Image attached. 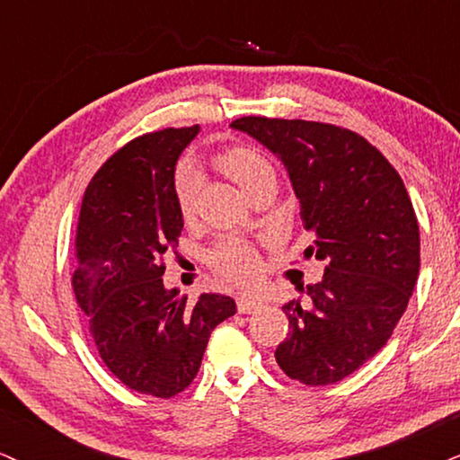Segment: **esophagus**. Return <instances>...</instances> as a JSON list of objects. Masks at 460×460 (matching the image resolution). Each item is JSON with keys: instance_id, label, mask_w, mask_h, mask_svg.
<instances>
[{"instance_id": "1", "label": "esophagus", "mask_w": 460, "mask_h": 460, "mask_svg": "<svg viewBox=\"0 0 460 460\" xmlns=\"http://www.w3.org/2000/svg\"><path fill=\"white\" fill-rule=\"evenodd\" d=\"M258 307H261V301L253 299V296H239V299H236V310H239L241 314H252Z\"/></svg>"}]
</instances>
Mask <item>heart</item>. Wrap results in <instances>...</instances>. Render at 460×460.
Returning a JSON list of instances; mask_svg holds the SVG:
<instances>
[{
    "label": "heart",
    "mask_w": 460,
    "mask_h": 460,
    "mask_svg": "<svg viewBox=\"0 0 460 460\" xmlns=\"http://www.w3.org/2000/svg\"><path fill=\"white\" fill-rule=\"evenodd\" d=\"M215 164L239 185L247 196L256 193L264 185L278 182V172L267 155L258 148L245 144H234L224 148L215 156ZM199 178L198 167L193 164H181L174 172V196L181 217L191 219L198 207L199 196ZM210 267L228 282L247 286L256 282L262 271V261L258 247L243 236H224L208 252Z\"/></svg>",
    "instance_id": "1"
}]
</instances>
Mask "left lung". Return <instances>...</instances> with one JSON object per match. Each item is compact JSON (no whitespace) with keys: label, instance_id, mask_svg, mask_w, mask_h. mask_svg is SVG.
Returning <instances> with one entry per match:
<instances>
[{"label":"left lung","instance_id":"1","mask_svg":"<svg viewBox=\"0 0 460 460\" xmlns=\"http://www.w3.org/2000/svg\"><path fill=\"white\" fill-rule=\"evenodd\" d=\"M232 128L282 159L299 198L304 252L325 261L305 301H288V338L275 359L304 385H332L375 358L390 340L418 282L420 228L402 178L349 128L284 118L243 116Z\"/></svg>","mask_w":460,"mask_h":460}]
</instances>
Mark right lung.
Instances as JSON below:
<instances>
[{"instance_id": "right-lung-1", "label": "right lung", "mask_w": 460, "mask_h": 460, "mask_svg": "<svg viewBox=\"0 0 460 460\" xmlns=\"http://www.w3.org/2000/svg\"><path fill=\"white\" fill-rule=\"evenodd\" d=\"M198 124L139 135L92 176L81 199L73 290L102 364L128 390L172 398L196 379L210 332L236 312L226 295L196 304L164 286L182 217L176 161Z\"/></svg>"}]
</instances>
